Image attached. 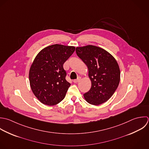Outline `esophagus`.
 Wrapping results in <instances>:
<instances>
[{"instance_id": "esophagus-1", "label": "esophagus", "mask_w": 149, "mask_h": 149, "mask_svg": "<svg viewBox=\"0 0 149 149\" xmlns=\"http://www.w3.org/2000/svg\"><path fill=\"white\" fill-rule=\"evenodd\" d=\"M81 78L80 77H78L77 78V79L74 80V81H73V82H74V83H78V82H79V81L81 80Z\"/></svg>"}]
</instances>
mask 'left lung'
<instances>
[{"instance_id":"obj_1","label":"left lung","mask_w":149,"mask_h":149,"mask_svg":"<svg viewBox=\"0 0 149 149\" xmlns=\"http://www.w3.org/2000/svg\"><path fill=\"white\" fill-rule=\"evenodd\" d=\"M78 56L86 65L91 88L84 95L91 104L98 106L114 94L120 81V70L115 58L106 50L93 45L76 48Z\"/></svg>"}]
</instances>
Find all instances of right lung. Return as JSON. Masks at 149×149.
<instances>
[{"label":"right lung","instance_id":"1","mask_svg":"<svg viewBox=\"0 0 149 149\" xmlns=\"http://www.w3.org/2000/svg\"><path fill=\"white\" fill-rule=\"evenodd\" d=\"M71 46L55 44L41 50L29 71L31 90L43 104L54 106L61 102L71 84L65 79V61L74 52Z\"/></svg>","mask_w":149,"mask_h":149}]
</instances>
